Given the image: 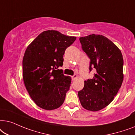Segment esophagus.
<instances>
[{"label": "esophagus", "instance_id": "esophagus-1", "mask_svg": "<svg viewBox=\"0 0 135 135\" xmlns=\"http://www.w3.org/2000/svg\"><path fill=\"white\" fill-rule=\"evenodd\" d=\"M77 77H78V76H77L76 75H74L73 76H71V79H72L73 81H74L75 80H76V79L77 78Z\"/></svg>", "mask_w": 135, "mask_h": 135}]
</instances>
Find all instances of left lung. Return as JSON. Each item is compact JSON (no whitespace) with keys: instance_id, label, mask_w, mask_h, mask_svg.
Here are the masks:
<instances>
[{"instance_id":"left-lung-1","label":"left lung","mask_w":135,"mask_h":135,"mask_svg":"<svg viewBox=\"0 0 135 135\" xmlns=\"http://www.w3.org/2000/svg\"><path fill=\"white\" fill-rule=\"evenodd\" d=\"M81 47L90 59L89 70H96L93 79L84 81L78 91L83 108L98 111L112 101L123 80V59L118 47L106 37L90 35L80 38Z\"/></svg>"}]
</instances>
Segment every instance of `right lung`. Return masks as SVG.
I'll use <instances>...</instances> for the list:
<instances>
[{
	"label": "right lung",
	"instance_id": "1",
	"mask_svg": "<svg viewBox=\"0 0 135 135\" xmlns=\"http://www.w3.org/2000/svg\"><path fill=\"white\" fill-rule=\"evenodd\" d=\"M76 38L47 30L37 36L25 51L23 81L31 98L41 108L51 110L64 103L71 79L58 68L63 65L65 51Z\"/></svg>",
	"mask_w": 135,
	"mask_h": 135
}]
</instances>
